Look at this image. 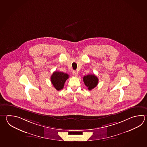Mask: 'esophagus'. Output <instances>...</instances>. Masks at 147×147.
Here are the masks:
<instances>
[{"mask_svg":"<svg viewBox=\"0 0 147 147\" xmlns=\"http://www.w3.org/2000/svg\"><path fill=\"white\" fill-rule=\"evenodd\" d=\"M73 75H74V76H78V72H76L75 71H74L73 72Z\"/></svg>","mask_w":147,"mask_h":147,"instance_id":"34e87169","label":"esophagus"}]
</instances>
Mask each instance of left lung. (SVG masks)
Masks as SVG:
<instances>
[{
	"label": "left lung",
	"mask_w": 147,
	"mask_h": 147,
	"mask_svg": "<svg viewBox=\"0 0 147 147\" xmlns=\"http://www.w3.org/2000/svg\"><path fill=\"white\" fill-rule=\"evenodd\" d=\"M84 84L88 87V90H93L97 85L98 83V78L94 74H88L84 76L83 78Z\"/></svg>",
	"instance_id": "8db88e82"
}]
</instances>
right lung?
Returning <instances> with one entry per match:
<instances>
[{"label":"right lung","mask_w":147,"mask_h":147,"mask_svg":"<svg viewBox=\"0 0 147 147\" xmlns=\"http://www.w3.org/2000/svg\"><path fill=\"white\" fill-rule=\"evenodd\" d=\"M69 78V75L63 72L55 71L51 75V83L56 90H60L63 88L65 81Z\"/></svg>","instance_id":"1"}]
</instances>
